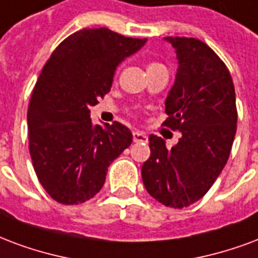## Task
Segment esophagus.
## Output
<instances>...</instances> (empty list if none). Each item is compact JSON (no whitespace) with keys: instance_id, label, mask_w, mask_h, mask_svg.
Returning a JSON list of instances; mask_svg holds the SVG:
<instances>
[{"instance_id":"esophagus-1","label":"esophagus","mask_w":258,"mask_h":258,"mask_svg":"<svg viewBox=\"0 0 258 258\" xmlns=\"http://www.w3.org/2000/svg\"><path fill=\"white\" fill-rule=\"evenodd\" d=\"M133 139H134V142H148V137L144 134V133H141V131H135L133 133Z\"/></svg>"}]
</instances>
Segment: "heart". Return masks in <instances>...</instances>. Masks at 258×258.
Returning <instances> with one entry per match:
<instances>
[{
  "label": "heart",
  "mask_w": 258,
  "mask_h": 258,
  "mask_svg": "<svg viewBox=\"0 0 258 258\" xmlns=\"http://www.w3.org/2000/svg\"><path fill=\"white\" fill-rule=\"evenodd\" d=\"M161 68H165V66L161 64V62H158V61H152V62H149L148 72H152V71L156 70H161Z\"/></svg>",
  "instance_id": "heart-1"
}]
</instances>
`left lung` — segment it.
I'll list each match as a JSON object with an SVG mask.
<instances>
[{
    "instance_id": "left-lung-1",
    "label": "left lung",
    "mask_w": 258,
    "mask_h": 258,
    "mask_svg": "<svg viewBox=\"0 0 258 258\" xmlns=\"http://www.w3.org/2000/svg\"><path fill=\"white\" fill-rule=\"evenodd\" d=\"M165 41L176 49L179 68L163 124L182 138L168 149L161 137L149 135L142 180L156 201L182 209L207 194L227 164L238 112L230 71L207 43L186 37Z\"/></svg>"
}]
</instances>
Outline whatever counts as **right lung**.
I'll return each instance as SVG.
<instances>
[{"mask_svg": "<svg viewBox=\"0 0 258 258\" xmlns=\"http://www.w3.org/2000/svg\"><path fill=\"white\" fill-rule=\"evenodd\" d=\"M146 41L83 28L61 42L42 68L28 104V149L38 180L58 204L94 197L110 163L133 142L119 121L93 123L90 108L110 91L116 67Z\"/></svg>", "mask_w": 258, "mask_h": 258, "instance_id": "right-lung-1", "label": "right lung"}]
</instances>
